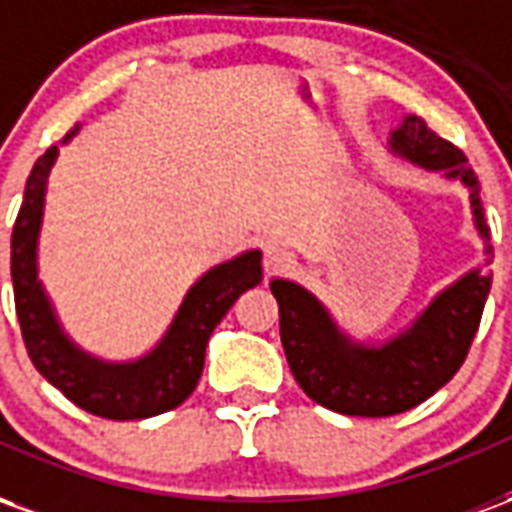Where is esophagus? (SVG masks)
Here are the masks:
<instances>
[{
    "mask_svg": "<svg viewBox=\"0 0 512 512\" xmlns=\"http://www.w3.org/2000/svg\"><path fill=\"white\" fill-rule=\"evenodd\" d=\"M290 263V252L285 246L279 244H268L266 252H263V268H266V274H277L282 268H288Z\"/></svg>",
    "mask_w": 512,
    "mask_h": 512,
    "instance_id": "obj_1",
    "label": "esophagus"
}]
</instances>
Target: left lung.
Listing matches in <instances>:
<instances>
[{"label": "left lung", "mask_w": 512, "mask_h": 512, "mask_svg": "<svg viewBox=\"0 0 512 512\" xmlns=\"http://www.w3.org/2000/svg\"><path fill=\"white\" fill-rule=\"evenodd\" d=\"M389 150L441 178L469 189L472 219L485 241V266L491 263V238L485 224L480 180L458 147L408 115L389 136ZM491 274L472 268L450 288L433 296L408 329L384 343H359L345 334L323 301L290 279H271L279 304V337L299 386L315 403L348 417H392L419 406L447 384L469 354Z\"/></svg>", "instance_id": "left-lung-1"}]
</instances>
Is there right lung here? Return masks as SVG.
<instances>
[{"instance_id": "add662e5", "label": "right lung", "mask_w": 512, "mask_h": 512, "mask_svg": "<svg viewBox=\"0 0 512 512\" xmlns=\"http://www.w3.org/2000/svg\"><path fill=\"white\" fill-rule=\"evenodd\" d=\"M79 128L82 126L68 131L62 145H68L79 134ZM57 156L60 150L51 145L35 161L10 241L16 315L29 359L49 384L95 417L147 419L164 414L194 392L205 367L208 340L235 299L244 290L260 285L263 252L249 249L205 271L183 296L164 337L145 356L128 362H106L87 354L65 334L54 304L38 279L40 224L49 172Z\"/></svg>"}]
</instances>
